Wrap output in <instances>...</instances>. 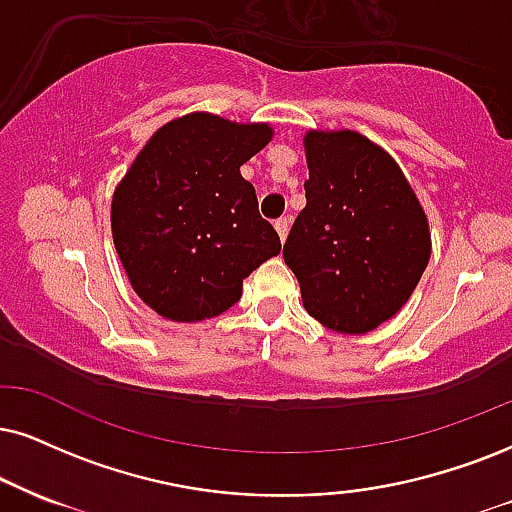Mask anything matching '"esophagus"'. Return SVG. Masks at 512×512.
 <instances>
[{
	"label": "esophagus",
	"mask_w": 512,
	"mask_h": 512,
	"mask_svg": "<svg viewBox=\"0 0 512 512\" xmlns=\"http://www.w3.org/2000/svg\"><path fill=\"white\" fill-rule=\"evenodd\" d=\"M275 230H277V235H280L282 242H285V237L289 232V218H277L275 220Z\"/></svg>",
	"instance_id": "1"
}]
</instances>
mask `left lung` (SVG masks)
I'll return each mask as SVG.
<instances>
[{
	"label": "left lung",
	"mask_w": 512,
	"mask_h": 512,
	"mask_svg": "<svg viewBox=\"0 0 512 512\" xmlns=\"http://www.w3.org/2000/svg\"><path fill=\"white\" fill-rule=\"evenodd\" d=\"M306 208L285 242L304 308L365 334L394 318L430 261V225L399 163L353 130L304 137Z\"/></svg>",
	"instance_id": "left-lung-1"
}]
</instances>
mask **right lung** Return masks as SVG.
<instances>
[{
	"mask_svg": "<svg viewBox=\"0 0 512 512\" xmlns=\"http://www.w3.org/2000/svg\"><path fill=\"white\" fill-rule=\"evenodd\" d=\"M273 140L268 123L189 113L154 132L111 201V232L137 296L163 318L199 323L242 296L280 254L239 166Z\"/></svg>",
	"mask_w": 512,
	"mask_h": 512,
	"instance_id": "1",
	"label": "right lung"
}]
</instances>
